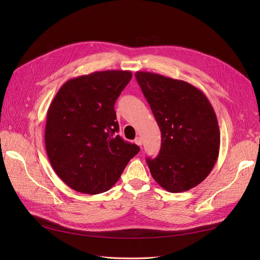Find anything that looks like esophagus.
I'll return each mask as SVG.
<instances>
[{"mask_svg": "<svg viewBox=\"0 0 260 260\" xmlns=\"http://www.w3.org/2000/svg\"><path fill=\"white\" fill-rule=\"evenodd\" d=\"M135 143H136L138 146H142V139H141L140 137L136 138V140H135Z\"/></svg>", "mask_w": 260, "mask_h": 260, "instance_id": "1", "label": "esophagus"}]
</instances>
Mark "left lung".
Returning a JSON list of instances; mask_svg holds the SVG:
<instances>
[{
	"label": "left lung",
	"mask_w": 260,
	"mask_h": 260,
	"mask_svg": "<svg viewBox=\"0 0 260 260\" xmlns=\"http://www.w3.org/2000/svg\"><path fill=\"white\" fill-rule=\"evenodd\" d=\"M136 78L161 132L158 156L146 159L152 177L171 193L199 185L214 168L220 148L210 102L183 80L148 72H137Z\"/></svg>",
	"instance_id": "8db88e82"
}]
</instances>
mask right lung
Here are the masks:
<instances>
[{
	"mask_svg": "<svg viewBox=\"0 0 260 260\" xmlns=\"http://www.w3.org/2000/svg\"><path fill=\"white\" fill-rule=\"evenodd\" d=\"M132 78L105 70L69 79L46 114L45 148L56 175L84 194L108 191L140 147L117 135L115 102Z\"/></svg>",
	"mask_w": 260,
	"mask_h": 260,
	"instance_id": "obj_1",
	"label": "right lung"
}]
</instances>
